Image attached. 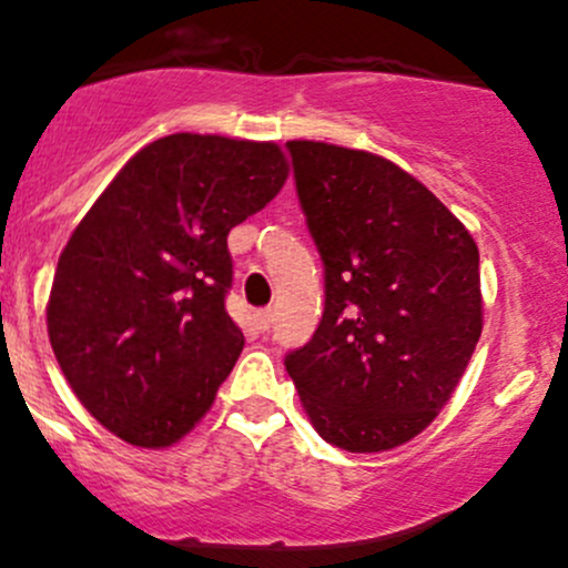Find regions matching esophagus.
Listing matches in <instances>:
<instances>
[{
	"instance_id": "34e87169",
	"label": "esophagus",
	"mask_w": 568,
	"mask_h": 568,
	"mask_svg": "<svg viewBox=\"0 0 568 568\" xmlns=\"http://www.w3.org/2000/svg\"><path fill=\"white\" fill-rule=\"evenodd\" d=\"M253 321H255V329L268 332V326H272V310H258V313L253 315Z\"/></svg>"
}]
</instances>
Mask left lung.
<instances>
[{"label":"left lung","instance_id":"obj_1","mask_svg":"<svg viewBox=\"0 0 568 568\" xmlns=\"http://www.w3.org/2000/svg\"><path fill=\"white\" fill-rule=\"evenodd\" d=\"M285 146L326 288L318 329L285 369L326 444L403 446L449 403L479 343V247L389 160L321 141Z\"/></svg>","mask_w":568,"mask_h":568}]
</instances>
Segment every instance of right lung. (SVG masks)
I'll return each mask as SVG.
<instances>
[{"label": "right lung", "instance_id": "right-lung-1", "mask_svg": "<svg viewBox=\"0 0 568 568\" xmlns=\"http://www.w3.org/2000/svg\"><path fill=\"white\" fill-rule=\"evenodd\" d=\"M288 179L277 143L174 133L143 146L59 255L45 318L70 389L105 429L165 449L244 348L225 313L229 231Z\"/></svg>", "mask_w": 568, "mask_h": 568}]
</instances>
